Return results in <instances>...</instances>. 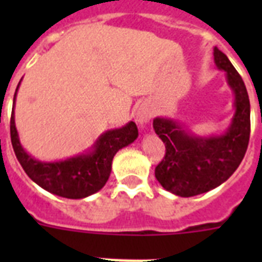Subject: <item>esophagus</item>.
<instances>
[{
    "label": "esophagus",
    "instance_id": "obj_1",
    "mask_svg": "<svg viewBox=\"0 0 262 262\" xmlns=\"http://www.w3.org/2000/svg\"><path fill=\"white\" fill-rule=\"evenodd\" d=\"M151 119V110L145 106H141L136 113V121L139 123L140 126H144L145 123Z\"/></svg>",
    "mask_w": 262,
    "mask_h": 262
}]
</instances>
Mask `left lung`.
Masks as SVG:
<instances>
[{
	"instance_id": "1",
	"label": "left lung",
	"mask_w": 262,
	"mask_h": 262,
	"mask_svg": "<svg viewBox=\"0 0 262 262\" xmlns=\"http://www.w3.org/2000/svg\"><path fill=\"white\" fill-rule=\"evenodd\" d=\"M217 69L226 72L234 92L231 123L224 133L193 135L177 119L156 117L154 129L166 145V155L155 168L159 183L181 197L203 194L226 182L244 159L250 137V102L245 83L227 55L215 47Z\"/></svg>"
}]
</instances>
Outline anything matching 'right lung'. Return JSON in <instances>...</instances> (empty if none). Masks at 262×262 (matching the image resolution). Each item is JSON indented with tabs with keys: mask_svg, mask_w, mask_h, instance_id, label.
<instances>
[{
	"mask_svg": "<svg viewBox=\"0 0 262 262\" xmlns=\"http://www.w3.org/2000/svg\"><path fill=\"white\" fill-rule=\"evenodd\" d=\"M20 85V83H18ZM18 85L16 88L17 94ZM10 117V140L16 158L24 171L35 183L53 194L65 199H85L99 191L110 177L115 154L137 139L139 130L133 121L118 129H110L99 136L95 144L84 154L58 162L34 159L23 148L14 123V102Z\"/></svg>",
	"mask_w": 262,
	"mask_h": 262,
	"instance_id": "right-lung-1",
	"label": "right lung"
}]
</instances>
